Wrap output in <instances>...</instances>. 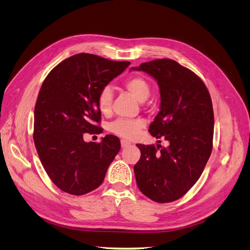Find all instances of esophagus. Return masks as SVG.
<instances>
[{"instance_id": "obj_1", "label": "esophagus", "mask_w": 250, "mask_h": 250, "mask_svg": "<svg viewBox=\"0 0 250 250\" xmlns=\"http://www.w3.org/2000/svg\"><path fill=\"white\" fill-rule=\"evenodd\" d=\"M120 144H122L123 148H126V147H128V146L131 145V143L128 142V141H126V140H122V141H120Z\"/></svg>"}]
</instances>
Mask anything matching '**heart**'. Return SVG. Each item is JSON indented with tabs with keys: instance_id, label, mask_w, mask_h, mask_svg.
<instances>
[{
	"instance_id": "obj_1",
	"label": "heart",
	"mask_w": 250,
	"mask_h": 250,
	"mask_svg": "<svg viewBox=\"0 0 250 250\" xmlns=\"http://www.w3.org/2000/svg\"><path fill=\"white\" fill-rule=\"evenodd\" d=\"M125 89L133 95L138 101L144 102L150 96V85L148 81L141 76H135L127 79L125 82ZM113 94L112 89L109 86L102 88L97 98L98 108L103 114H108L112 107ZM145 123L142 119H125L118 118L110 125V131L115 135L125 138V139H133L139 134Z\"/></svg>"
}]
</instances>
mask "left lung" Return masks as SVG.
Returning a JSON list of instances; mask_svg holds the SVG:
<instances>
[{
	"mask_svg": "<svg viewBox=\"0 0 250 250\" xmlns=\"http://www.w3.org/2000/svg\"><path fill=\"white\" fill-rule=\"evenodd\" d=\"M132 69L158 81L161 111L148 132L169 142L167 147L137 144L141 151L134 166L137 186L154 202L176 201L198 181L210 158L214 130L210 94L197 74L170 59Z\"/></svg>",
	"mask_w": 250,
	"mask_h": 250,
	"instance_id": "obj_1",
	"label": "left lung"
}]
</instances>
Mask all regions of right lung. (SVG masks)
<instances>
[{
    "label": "right lung",
    "mask_w": 250,
    "mask_h": 250,
    "mask_svg": "<svg viewBox=\"0 0 250 250\" xmlns=\"http://www.w3.org/2000/svg\"><path fill=\"white\" fill-rule=\"evenodd\" d=\"M130 63L78 53L55 66L43 81L33 137L44 170L62 191L85 195L103 182L120 141L107 135L101 143H86L83 136L101 133L99 91Z\"/></svg>",
    "instance_id": "obj_1"
}]
</instances>
